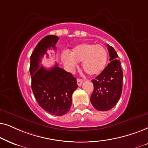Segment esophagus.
<instances>
[{
    "mask_svg": "<svg viewBox=\"0 0 148 148\" xmlns=\"http://www.w3.org/2000/svg\"><path fill=\"white\" fill-rule=\"evenodd\" d=\"M83 81L84 80H82V79H79V78H78L77 79V84H78V86H81L82 85V82H83Z\"/></svg>",
    "mask_w": 148,
    "mask_h": 148,
    "instance_id": "esophagus-1",
    "label": "esophagus"
}]
</instances>
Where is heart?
Here are the masks:
<instances>
[{
    "label": "heart",
    "mask_w": 148,
    "mask_h": 148,
    "mask_svg": "<svg viewBox=\"0 0 148 148\" xmlns=\"http://www.w3.org/2000/svg\"><path fill=\"white\" fill-rule=\"evenodd\" d=\"M62 57L70 70L77 66V62H82V69L90 76L97 75L105 69L108 58L107 51L103 46L85 42L73 47L70 53L64 51Z\"/></svg>",
    "instance_id": "b5f03b06"
}]
</instances>
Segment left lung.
<instances>
[{"label":"left lung","mask_w":148,"mask_h":148,"mask_svg":"<svg viewBox=\"0 0 148 148\" xmlns=\"http://www.w3.org/2000/svg\"><path fill=\"white\" fill-rule=\"evenodd\" d=\"M110 63L95 79L92 80L94 86L90 102L96 110L108 111L116 105L123 90V72L121 62L113 47L107 45Z\"/></svg>","instance_id":"obj_1"}]
</instances>
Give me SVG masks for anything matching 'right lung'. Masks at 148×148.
Segmentation results:
<instances>
[{
  "label": "right lung",
  "mask_w": 148,
  "mask_h": 148,
  "mask_svg": "<svg viewBox=\"0 0 148 148\" xmlns=\"http://www.w3.org/2000/svg\"><path fill=\"white\" fill-rule=\"evenodd\" d=\"M58 40L57 36L49 35L37 44L30 56L29 72L32 90L39 106L52 115L63 116L70 111L72 93L78 86L76 78L57 64L51 69L40 66L47 49L56 50Z\"/></svg>",
  "instance_id": "right-lung-1"
}]
</instances>
